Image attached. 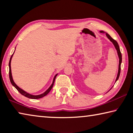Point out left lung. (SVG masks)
Instances as JSON below:
<instances>
[{"instance_id": "8db88e82", "label": "left lung", "mask_w": 133, "mask_h": 133, "mask_svg": "<svg viewBox=\"0 0 133 133\" xmlns=\"http://www.w3.org/2000/svg\"><path fill=\"white\" fill-rule=\"evenodd\" d=\"M100 33H105L104 32V31H100ZM105 35H106L108 39H109L110 41H111L112 44H114V47H115L116 49L117 50V54H118V58H119V64H118V74H117V78H116V82H117V80L119 78V76H120V70H121V62H122V56H121V51L120 50V48H119V46H118V43L115 40H114L108 34V33H105Z\"/></svg>"}]
</instances>
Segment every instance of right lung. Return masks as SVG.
<instances>
[{
	"mask_svg": "<svg viewBox=\"0 0 133 133\" xmlns=\"http://www.w3.org/2000/svg\"><path fill=\"white\" fill-rule=\"evenodd\" d=\"M13 54L12 55V56H11V57L10 58V61H9V78H10V82L11 83H12V84L14 86L16 89L17 90V91L19 92L20 93H21V94H22V95L28 98H31V99H38V98H42L43 97H44L45 96H46L47 94H48L49 92L50 91V90H51V89H52V87L53 86V84H54V83H55V79H56V76H57V75H56L55 77H54L53 78V83L52 84H51V85L50 87H49V88L47 90L44 92L43 93H42L41 94H39V95H32V94H29L28 93H27L26 91H24L23 90H22V89L20 88V87L19 86H17V85L16 84V83L14 82V81H13V77H12V71H11V66H10V63H11V60H12V58L13 57Z\"/></svg>",
	"mask_w": 133,
	"mask_h": 133,
	"instance_id": "1",
	"label": "right lung"
}]
</instances>
